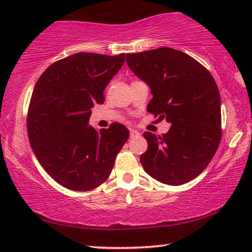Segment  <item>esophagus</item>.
Here are the masks:
<instances>
[{
	"label": "esophagus",
	"instance_id": "obj_1",
	"mask_svg": "<svg viewBox=\"0 0 252 252\" xmlns=\"http://www.w3.org/2000/svg\"><path fill=\"white\" fill-rule=\"evenodd\" d=\"M129 136L132 137H137V136H140V132L139 130H136V129H129Z\"/></svg>",
	"mask_w": 252,
	"mask_h": 252
}]
</instances>
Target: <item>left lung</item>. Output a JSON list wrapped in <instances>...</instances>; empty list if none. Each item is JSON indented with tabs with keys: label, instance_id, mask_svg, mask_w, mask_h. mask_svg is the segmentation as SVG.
Wrapping results in <instances>:
<instances>
[{
	"label": "left lung",
	"instance_id": "obj_1",
	"mask_svg": "<svg viewBox=\"0 0 252 252\" xmlns=\"http://www.w3.org/2000/svg\"><path fill=\"white\" fill-rule=\"evenodd\" d=\"M126 63L149 86L148 111L171 124L161 136L143 133L148 142L140 157L144 171L171 186L192 180L208 166L221 139L215 79L201 63L173 48L127 54Z\"/></svg>",
	"mask_w": 252,
	"mask_h": 252
}]
</instances>
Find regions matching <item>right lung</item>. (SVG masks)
Wrapping results in <instances>:
<instances>
[{
	"label": "right lung",
	"instance_id": "obj_1",
	"mask_svg": "<svg viewBox=\"0 0 252 252\" xmlns=\"http://www.w3.org/2000/svg\"><path fill=\"white\" fill-rule=\"evenodd\" d=\"M125 54L77 53L55 62L41 74L31 97L27 134L44 171L63 187L92 190L111 173L129 130L113 123L108 129L89 125L92 108L122 68Z\"/></svg>",
	"mask_w": 252,
	"mask_h": 252
}]
</instances>
